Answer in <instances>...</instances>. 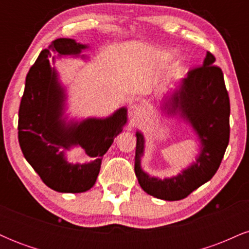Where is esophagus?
<instances>
[{
  "label": "esophagus",
  "mask_w": 249,
  "mask_h": 249,
  "mask_svg": "<svg viewBox=\"0 0 249 249\" xmlns=\"http://www.w3.org/2000/svg\"><path fill=\"white\" fill-rule=\"evenodd\" d=\"M142 112H144V108L141 105H132V107H130V117L133 121H138L142 116Z\"/></svg>",
  "instance_id": "1"
}]
</instances>
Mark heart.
<instances>
[{
    "label": "heart",
    "mask_w": 249,
    "mask_h": 249,
    "mask_svg": "<svg viewBox=\"0 0 249 249\" xmlns=\"http://www.w3.org/2000/svg\"><path fill=\"white\" fill-rule=\"evenodd\" d=\"M166 56H170V55H166Z\"/></svg>",
    "instance_id": "heart-1"
}]
</instances>
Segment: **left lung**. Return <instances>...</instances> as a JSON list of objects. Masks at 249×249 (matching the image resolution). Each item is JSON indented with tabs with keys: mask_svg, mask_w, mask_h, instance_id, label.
<instances>
[{
	"mask_svg": "<svg viewBox=\"0 0 249 249\" xmlns=\"http://www.w3.org/2000/svg\"><path fill=\"white\" fill-rule=\"evenodd\" d=\"M215 57L207 51L200 67L188 71L179 90L168 101L167 112L180 113L192 124L202 147L196 162L179 176L170 179L151 178L141 168L144 137L137 132L134 173L139 185L150 196L162 200H181L212 179L221 164L230 142V97L224 73L214 64Z\"/></svg>",
	"mask_w": 249,
	"mask_h": 249,
	"instance_id": "left-lung-1",
	"label": "left lung"
}]
</instances>
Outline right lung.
<instances>
[{
  "label": "right lung",
  "instance_id": "add662e5",
  "mask_svg": "<svg viewBox=\"0 0 249 249\" xmlns=\"http://www.w3.org/2000/svg\"><path fill=\"white\" fill-rule=\"evenodd\" d=\"M85 48L71 38H57L42 50L25 78L18 110V142L24 158L48 187L62 193L85 192L95 185L103 156L126 123L125 108L107 119H87L79 125L65 126L61 121L64 92L50 68V49L58 55H78ZM73 144H81L94 160L69 164L64 152Z\"/></svg>",
  "mask_w": 249,
  "mask_h": 249
}]
</instances>
